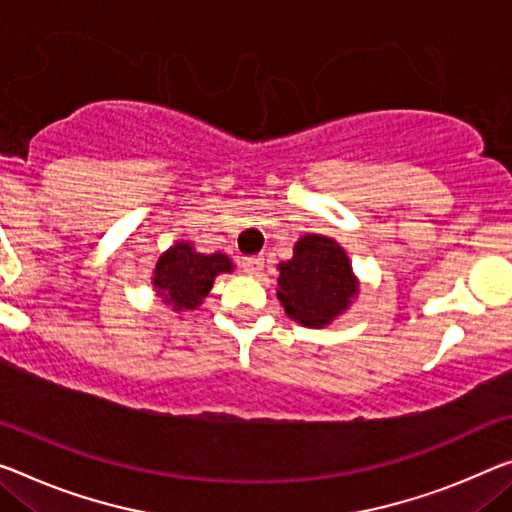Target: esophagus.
Wrapping results in <instances>:
<instances>
[{"instance_id":"obj_1","label":"esophagus","mask_w":512,"mask_h":512,"mask_svg":"<svg viewBox=\"0 0 512 512\" xmlns=\"http://www.w3.org/2000/svg\"><path fill=\"white\" fill-rule=\"evenodd\" d=\"M263 265H265L263 256H249L242 261V267H245V272L251 274V277H258V274L263 272Z\"/></svg>"}]
</instances>
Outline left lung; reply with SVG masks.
Masks as SVG:
<instances>
[{"instance_id":"8db88e82","label":"left lung","mask_w":512,"mask_h":512,"mask_svg":"<svg viewBox=\"0 0 512 512\" xmlns=\"http://www.w3.org/2000/svg\"><path fill=\"white\" fill-rule=\"evenodd\" d=\"M277 297L290 320L322 329L343 316L359 295V279L345 249L334 238L306 233L293 258L277 265Z\"/></svg>"}]
</instances>
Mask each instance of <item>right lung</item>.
<instances>
[{
  "label": "right lung",
  "mask_w": 512,
  "mask_h": 512,
  "mask_svg": "<svg viewBox=\"0 0 512 512\" xmlns=\"http://www.w3.org/2000/svg\"><path fill=\"white\" fill-rule=\"evenodd\" d=\"M224 272H233L226 254H201L192 242L178 240L162 251L153 270L155 295L174 313L194 311L206 300L212 283Z\"/></svg>",
  "instance_id": "obj_1"
}]
</instances>
